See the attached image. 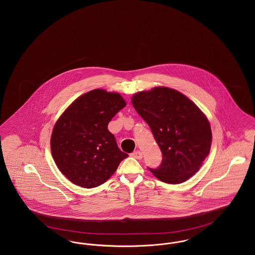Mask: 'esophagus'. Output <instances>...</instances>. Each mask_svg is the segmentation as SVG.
Wrapping results in <instances>:
<instances>
[{
  "label": "esophagus",
  "instance_id": "obj_1",
  "mask_svg": "<svg viewBox=\"0 0 255 255\" xmlns=\"http://www.w3.org/2000/svg\"><path fill=\"white\" fill-rule=\"evenodd\" d=\"M131 156L136 159H140V158H142V153L140 151H135L131 154Z\"/></svg>",
  "mask_w": 255,
  "mask_h": 255
}]
</instances>
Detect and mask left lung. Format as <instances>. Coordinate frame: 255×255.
<instances>
[{
    "mask_svg": "<svg viewBox=\"0 0 255 255\" xmlns=\"http://www.w3.org/2000/svg\"><path fill=\"white\" fill-rule=\"evenodd\" d=\"M132 104L162 154L158 168L149 170L159 181L172 184L191 178L208 156L212 141L205 114L188 97L166 87L136 93Z\"/></svg>",
    "mask_w": 255,
    "mask_h": 255,
    "instance_id": "obj_1",
    "label": "left lung"
}]
</instances>
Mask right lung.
<instances>
[{
	"mask_svg": "<svg viewBox=\"0 0 255 255\" xmlns=\"http://www.w3.org/2000/svg\"><path fill=\"white\" fill-rule=\"evenodd\" d=\"M125 106L120 94L96 89L75 99L61 115L50 137L51 155L74 184L97 187L128 157L108 130L111 120Z\"/></svg>",
	"mask_w": 255,
	"mask_h": 255,
	"instance_id": "add662e5",
	"label": "right lung"
}]
</instances>
